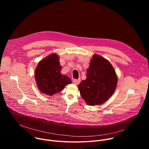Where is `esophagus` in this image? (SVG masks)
<instances>
[{"instance_id": "34e87169", "label": "esophagus", "mask_w": 149, "mask_h": 149, "mask_svg": "<svg viewBox=\"0 0 149 149\" xmlns=\"http://www.w3.org/2000/svg\"><path fill=\"white\" fill-rule=\"evenodd\" d=\"M80 81H81L80 79H75L73 80V83L74 84H75V85H78V84H79Z\"/></svg>"}]
</instances>
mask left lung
<instances>
[{"instance_id": "left-lung-1", "label": "left lung", "mask_w": 149, "mask_h": 149, "mask_svg": "<svg viewBox=\"0 0 149 149\" xmlns=\"http://www.w3.org/2000/svg\"><path fill=\"white\" fill-rule=\"evenodd\" d=\"M117 80L116 71L110 62L95 54L90 61L86 79L82 80L78 88L88 105H101L113 94Z\"/></svg>"}]
</instances>
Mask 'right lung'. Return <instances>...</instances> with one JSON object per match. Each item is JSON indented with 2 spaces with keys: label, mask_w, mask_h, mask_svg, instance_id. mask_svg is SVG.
<instances>
[{
  "label": "right lung",
  "mask_w": 149,
  "mask_h": 149,
  "mask_svg": "<svg viewBox=\"0 0 149 149\" xmlns=\"http://www.w3.org/2000/svg\"><path fill=\"white\" fill-rule=\"evenodd\" d=\"M61 68L56 54L49 55L39 62L35 77L40 93L52 95L61 92L67 85L71 83L70 78L61 74Z\"/></svg>",
  "instance_id": "right-lung-1"
}]
</instances>
